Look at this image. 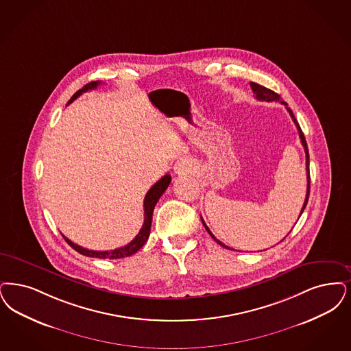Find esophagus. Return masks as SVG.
Here are the masks:
<instances>
[{
	"label": "esophagus",
	"instance_id": "obj_1",
	"mask_svg": "<svg viewBox=\"0 0 351 351\" xmlns=\"http://www.w3.org/2000/svg\"><path fill=\"white\" fill-rule=\"evenodd\" d=\"M191 171H192V162L186 158H182L175 165V172L178 175H185V173H189Z\"/></svg>",
	"mask_w": 351,
	"mask_h": 351
}]
</instances>
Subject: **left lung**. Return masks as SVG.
I'll use <instances>...</instances> for the list:
<instances>
[{"mask_svg":"<svg viewBox=\"0 0 351 351\" xmlns=\"http://www.w3.org/2000/svg\"><path fill=\"white\" fill-rule=\"evenodd\" d=\"M251 87H252L253 94H254V97L256 99H258V100H265V101H280L282 104H285L286 106V110L289 111L290 113V116H291V119H293V121L295 123V125L298 128V132H299V137H300V142H302V145H303V147H304V152H306V169H307V195H306V199H304V204H303V208H302V211H300V214H299V218H300V215H302V213L306 209V206H307V202H308V197H309V184H311V179H309V155H308V147H307V142H306V138H304V134H303V132H302V129H300V126L298 124V121H296V119H295L294 113L293 111L287 107V103H285L283 100H280V97L278 94H276L274 91H271V90H269L267 87H264V86H261V84H254V82H251ZM201 221H202V225L205 226V228H206V231L210 234L211 238L214 239L219 245H222L223 248H227V250H231L230 247H227L226 244H223L222 241H219L218 239L215 238L213 234H211L210 230L208 228V226L206 223L204 222V219H202V217H201Z\"/></svg>","mask_w":351,"mask_h":351,"instance_id":"1","label":"left lung"}]
</instances>
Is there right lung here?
<instances>
[{
  "label": "right lung",
  "instance_id": "right-lung-1",
  "mask_svg": "<svg viewBox=\"0 0 351 351\" xmlns=\"http://www.w3.org/2000/svg\"><path fill=\"white\" fill-rule=\"evenodd\" d=\"M100 81H95V82H90V84H84V87L81 90H78L71 100L68 101V104H71L73 100L78 98L80 95H82L86 91L88 90H94L97 88ZM169 182H171V176L169 173L165 175L160 180L155 182L154 185L149 189V192L146 193L145 199H143V210H145V221H143V225L142 228L140 230V232L137 234V237L133 239L129 244H126L124 247H120V248H116L112 251H91V250H86L84 247L78 245V244H74L71 240L68 238L64 239L66 240V243L71 245L73 250H75L77 252L87 256V257H95V258H123V257H128V256H132L137 251H140L141 248L143 247V244L147 241L149 235H150V230H152V221H153V211H154L155 205L156 202L159 201L160 196L165 193V191L169 188Z\"/></svg>",
  "mask_w": 351,
  "mask_h": 351
}]
</instances>
